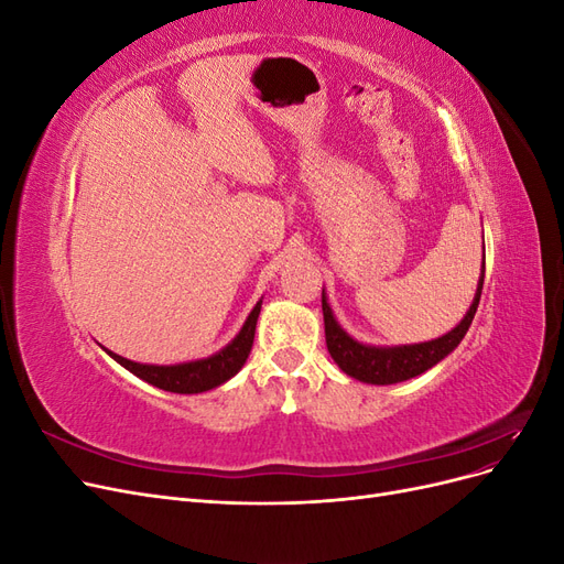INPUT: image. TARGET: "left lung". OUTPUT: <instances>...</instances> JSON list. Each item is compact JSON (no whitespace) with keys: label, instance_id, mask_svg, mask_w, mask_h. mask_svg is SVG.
<instances>
[{"label":"left lung","instance_id":"1","mask_svg":"<svg viewBox=\"0 0 564 564\" xmlns=\"http://www.w3.org/2000/svg\"><path fill=\"white\" fill-rule=\"evenodd\" d=\"M482 284H485V261H482L480 282H477V292L466 317L445 336L425 340V344H412V346H367V344H360V340H355L350 334L340 329V324L336 322L322 289L324 338H327V350L334 357V362L344 369L348 377L362 383L390 386V383L414 379L419 373L435 367L440 360H445L460 340H464L470 322L475 317L477 303H480Z\"/></svg>","mask_w":564,"mask_h":564}]
</instances>
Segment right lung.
<instances>
[{
  "label": "right lung",
  "instance_id": "add662e5",
  "mask_svg": "<svg viewBox=\"0 0 564 564\" xmlns=\"http://www.w3.org/2000/svg\"><path fill=\"white\" fill-rule=\"evenodd\" d=\"M261 303L263 301L253 305V311L245 319L240 334H237L226 348H220L218 352L204 357V360L181 362V365H141V362H131V360H127V357L115 355L110 350H108V355L115 362L129 369L133 377H139L155 388H162L169 392H181V395H193V392L212 390L220 383H226L228 379H232L235 373L245 367L247 357L251 352V346H253L256 319H259Z\"/></svg>",
  "mask_w": 564,
  "mask_h": 564
}]
</instances>
